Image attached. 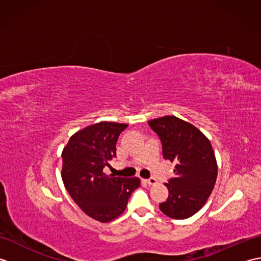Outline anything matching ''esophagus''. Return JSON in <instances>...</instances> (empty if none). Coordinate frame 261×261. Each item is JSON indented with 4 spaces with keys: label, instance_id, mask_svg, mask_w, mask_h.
Listing matches in <instances>:
<instances>
[{
    "label": "esophagus",
    "instance_id": "34e87169",
    "mask_svg": "<svg viewBox=\"0 0 261 261\" xmlns=\"http://www.w3.org/2000/svg\"><path fill=\"white\" fill-rule=\"evenodd\" d=\"M148 185H154L157 182V180H156V178H154V177H150V178H148V179H146L145 180Z\"/></svg>",
    "mask_w": 261,
    "mask_h": 261
}]
</instances>
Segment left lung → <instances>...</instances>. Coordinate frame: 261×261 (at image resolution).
Wrapping results in <instances>:
<instances>
[{
    "instance_id": "left-lung-1",
    "label": "left lung",
    "mask_w": 261,
    "mask_h": 261,
    "mask_svg": "<svg viewBox=\"0 0 261 261\" xmlns=\"http://www.w3.org/2000/svg\"><path fill=\"white\" fill-rule=\"evenodd\" d=\"M162 141L163 156L175 162V176L166 182L169 195L159 204L164 214L182 220L202 208L213 191L218 165L211 142L197 127L176 116L148 122Z\"/></svg>"
}]
</instances>
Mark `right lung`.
I'll return each mask as SVG.
<instances>
[{"instance_id":"1","label":"right lung","mask_w":261,"mask_h":261,"mask_svg":"<svg viewBox=\"0 0 261 261\" xmlns=\"http://www.w3.org/2000/svg\"><path fill=\"white\" fill-rule=\"evenodd\" d=\"M127 124L99 122L70 137L64 148L62 177L66 190L83 212L99 222L123 213L140 179L108 176L103 168L116 157V141Z\"/></svg>"}]
</instances>
